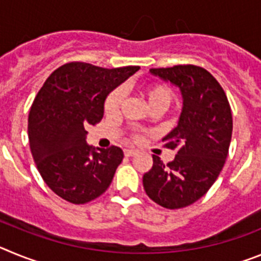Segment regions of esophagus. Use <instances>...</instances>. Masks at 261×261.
<instances>
[{"mask_svg":"<svg viewBox=\"0 0 261 261\" xmlns=\"http://www.w3.org/2000/svg\"><path fill=\"white\" fill-rule=\"evenodd\" d=\"M124 154H125V156H133L137 154V150H135V149H125Z\"/></svg>","mask_w":261,"mask_h":261,"instance_id":"1","label":"esophagus"}]
</instances>
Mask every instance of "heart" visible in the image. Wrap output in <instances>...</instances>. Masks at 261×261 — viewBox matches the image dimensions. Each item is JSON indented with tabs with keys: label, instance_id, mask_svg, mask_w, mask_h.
I'll return each mask as SVG.
<instances>
[{
	"label": "heart",
	"instance_id": "obj_1",
	"mask_svg": "<svg viewBox=\"0 0 261 261\" xmlns=\"http://www.w3.org/2000/svg\"><path fill=\"white\" fill-rule=\"evenodd\" d=\"M142 94H144L145 99H146L147 105L150 106L151 110L153 108H161V110H166L168 106L172 103L174 99V93L172 90L163 84H149L144 86L142 89ZM121 103H123V90L117 87V89L112 90L107 95L105 100V112L108 116H116L120 112L121 108ZM130 138L135 142H141L144 140V133L140 130H135L130 133Z\"/></svg>",
	"mask_w": 261,
	"mask_h": 261
}]
</instances>
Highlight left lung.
I'll return each instance as SVG.
<instances>
[{"label":"left lung","mask_w":261,"mask_h":261,"mask_svg":"<svg viewBox=\"0 0 261 261\" xmlns=\"http://www.w3.org/2000/svg\"><path fill=\"white\" fill-rule=\"evenodd\" d=\"M150 73L179 87L183 108L177 125L163 137L176 149L167 165L153 155L144 175L146 195L167 209H179L201 199L222 170L232 133L231 108L218 81L196 65L150 69Z\"/></svg>","instance_id":"1"}]
</instances>
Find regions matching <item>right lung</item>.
<instances>
[{
  "label": "right lung",
  "mask_w": 261,
  "mask_h": 261,
  "mask_svg": "<svg viewBox=\"0 0 261 261\" xmlns=\"http://www.w3.org/2000/svg\"><path fill=\"white\" fill-rule=\"evenodd\" d=\"M138 69L69 62L36 95L29 115L30 147L43 180L61 199L86 204L110 187L124 153L117 146H90L86 128L103 119L108 94Z\"/></svg>",
  "instance_id": "add662e5"
}]
</instances>
